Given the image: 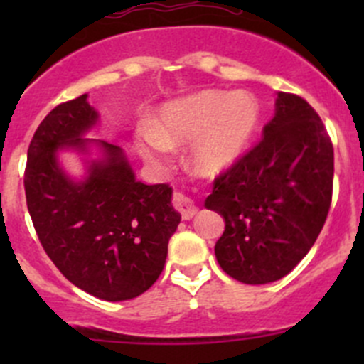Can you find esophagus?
<instances>
[{
	"instance_id": "1",
	"label": "esophagus",
	"mask_w": 364,
	"mask_h": 364,
	"mask_svg": "<svg viewBox=\"0 0 364 364\" xmlns=\"http://www.w3.org/2000/svg\"><path fill=\"white\" fill-rule=\"evenodd\" d=\"M172 203H174V208L181 213L183 220H190L196 216L197 205L193 204V200L190 199V197H186L185 193H174V199H172Z\"/></svg>"
}]
</instances>
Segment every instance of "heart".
Here are the masks:
<instances>
[{
	"mask_svg": "<svg viewBox=\"0 0 364 364\" xmlns=\"http://www.w3.org/2000/svg\"><path fill=\"white\" fill-rule=\"evenodd\" d=\"M259 100L248 91H200L161 109L155 127L137 130V148L148 160H160L171 146L195 139L197 171L216 174L240 159L259 128Z\"/></svg>",
	"mask_w": 364,
	"mask_h": 364,
	"instance_id": "obj_1",
	"label": "heart"
}]
</instances>
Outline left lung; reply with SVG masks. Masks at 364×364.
Returning a JSON list of instances; mask_svg holds the SVG:
<instances>
[{
  "mask_svg": "<svg viewBox=\"0 0 364 364\" xmlns=\"http://www.w3.org/2000/svg\"><path fill=\"white\" fill-rule=\"evenodd\" d=\"M335 153L324 123L304 98L277 93L264 137L215 178L205 208L225 230L215 245L234 280H280L317 241L333 199Z\"/></svg>",
  "mask_w": 364,
  "mask_h": 364,
  "instance_id": "8db88e82",
  "label": "left lung"
}]
</instances>
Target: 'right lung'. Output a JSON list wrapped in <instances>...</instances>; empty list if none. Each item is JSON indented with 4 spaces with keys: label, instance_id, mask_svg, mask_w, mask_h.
I'll list each match as a JSON object with an SVG mask.
<instances>
[{
    "label": "right lung",
    "instance_id": "obj_1",
    "mask_svg": "<svg viewBox=\"0 0 364 364\" xmlns=\"http://www.w3.org/2000/svg\"><path fill=\"white\" fill-rule=\"evenodd\" d=\"M87 95L56 105L36 128L28 148L24 190L40 243L68 282L105 301L148 291L161 274L167 245L181 215L167 183L144 185L117 146L98 141L104 161L75 183L56 160L61 148L86 149L80 135L97 121Z\"/></svg>",
    "mask_w": 364,
    "mask_h": 364
}]
</instances>
